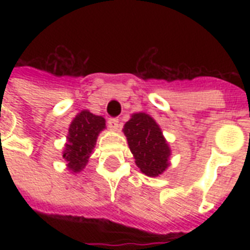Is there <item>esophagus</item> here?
<instances>
[{
	"label": "esophagus",
	"instance_id": "obj_1",
	"mask_svg": "<svg viewBox=\"0 0 250 250\" xmlns=\"http://www.w3.org/2000/svg\"><path fill=\"white\" fill-rule=\"evenodd\" d=\"M107 125H109L111 131H118L119 127H121V122H119V119H117V118H110L109 122H107Z\"/></svg>",
	"mask_w": 250,
	"mask_h": 250
}]
</instances>
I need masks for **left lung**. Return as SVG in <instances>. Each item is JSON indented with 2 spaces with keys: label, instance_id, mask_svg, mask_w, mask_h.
Instances as JSON below:
<instances>
[{
  "label": "left lung",
  "instance_id": "obj_1",
  "mask_svg": "<svg viewBox=\"0 0 250 250\" xmlns=\"http://www.w3.org/2000/svg\"><path fill=\"white\" fill-rule=\"evenodd\" d=\"M129 150L143 174L160 176L170 166L171 149L162 129L146 113H133L123 125Z\"/></svg>",
  "mask_w": 250,
  "mask_h": 250
}]
</instances>
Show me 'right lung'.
<instances>
[{
  "mask_svg": "<svg viewBox=\"0 0 250 250\" xmlns=\"http://www.w3.org/2000/svg\"><path fill=\"white\" fill-rule=\"evenodd\" d=\"M105 122V118L94 115L89 110H82L72 119L62 152L67 162V170L71 171V174H79L88 164L98 135L106 128Z\"/></svg>",
  "mask_w": 250,
  "mask_h": 250,
  "instance_id": "1",
  "label": "right lung"
}]
</instances>
